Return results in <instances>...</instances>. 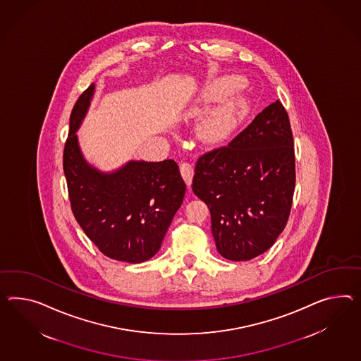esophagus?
Masks as SVG:
<instances>
[{
  "label": "esophagus",
  "mask_w": 361,
  "mask_h": 361,
  "mask_svg": "<svg viewBox=\"0 0 361 361\" xmlns=\"http://www.w3.org/2000/svg\"><path fill=\"white\" fill-rule=\"evenodd\" d=\"M180 174L185 179V185L190 188L191 183H192V176H194V167L191 166L190 164H182L180 166Z\"/></svg>",
  "instance_id": "obj_1"
}]
</instances>
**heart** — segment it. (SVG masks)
<instances>
[{
	"instance_id": "heart-1",
	"label": "heart",
	"mask_w": 361,
	"mask_h": 361,
	"mask_svg": "<svg viewBox=\"0 0 361 361\" xmlns=\"http://www.w3.org/2000/svg\"><path fill=\"white\" fill-rule=\"evenodd\" d=\"M237 78L235 77H224L219 83L216 85V89L213 94L216 97H222L229 93L237 86ZM240 107L235 101H226L214 109L203 121L202 124V132L204 136L211 141H219L225 139L231 130L235 128V126L240 121Z\"/></svg>"
}]
</instances>
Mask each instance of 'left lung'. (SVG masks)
<instances>
[{"label":"left lung","instance_id":"1","mask_svg":"<svg viewBox=\"0 0 361 361\" xmlns=\"http://www.w3.org/2000/svg\"><path fill=\"white\" fill-rule=\"evenodd\" d=\"M295 182L293 136L280 101L228 147L199 158L192 191L209 208L220 255L240 262L266 252L287 225Z\"/></svg>","mask_w":361,"mask_h":361}]
</instances>
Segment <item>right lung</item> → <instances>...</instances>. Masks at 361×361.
Returning <instances> with one entry per match:
<instances>
[{
	"mask_svg": "<svg viewBox=\"0 0 361 361\" xmlns=\"http://www.w3.org/2000/svg\"><path fill=\"white\" fill-rule=\"evenodd\" d=\"M95 93L92 83L74 104L64 149V173L74 217L109 258L142 263L153 258L185 197V185L173 159H130L103 171L80 147L78 135Z\"/></svg>",
	"mask_w": 361,
	"mask_h": 361,
	"instance_id": "right-lung-1",
	"label": "right lung"
}]
</instances>
